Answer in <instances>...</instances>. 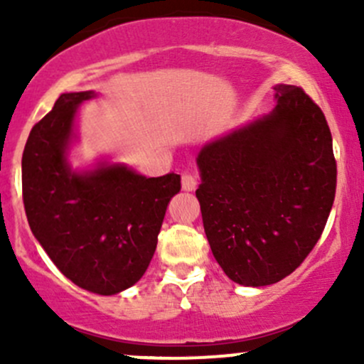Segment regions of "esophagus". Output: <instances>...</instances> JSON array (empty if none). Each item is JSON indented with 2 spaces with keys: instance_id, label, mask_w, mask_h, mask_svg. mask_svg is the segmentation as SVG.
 <instances>
[{
  "instance_id": "esophagus-1",
  "label": "esophagus",
  "mask_w": 364,
  "mask_h": 364,
  "mask_svg": "<svg viewBox=\"0 0 364 364\" xmlns=\"http://www.w3.org/2000/svg\"><path fill=\"white\" fill-rule=\"evenodd\" d=\"M181 186L185 192H193L197 188V178L193 174H190V172H185L181 176Z\"/></svg>"
}]
</instances>
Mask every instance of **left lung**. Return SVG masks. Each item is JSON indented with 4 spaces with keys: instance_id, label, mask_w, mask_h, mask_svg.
Segmentation results:
<instances>
[{
    "instance_id": "obj_1",
    "label": "left lung",
    "mask_w": 364,
    "mask_h": 364,
    "mask_svg": "<svg viewBox=\"0 0 364 364\" xmlns=\"http://www.w3.org/2000/svg\"><path fill=\"white\" fill-rule=\"evenodd\" d=\"M269 114L208 142L197 156L205 237L247 287L277 284L314 250L336 192L333 137L301 87L274 86Z\"/></svg>"
}]
</instances>
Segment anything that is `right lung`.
<instances>
[{
  "instance_id": "1",
  "label": "right lung",
  "mask_w": 364,
  "mask_h": 364,
  "mask_svg": "<svg viewBox=\"0 0 364 364\" xmlns=\"http://www.w3.org/2000/svg\"><path fill=\"white\" fill-rule=\"evenodd\" d=\"M95 91L63 93L29 132L23 153V200L33 236L80 289L112 296L142 278L156 250L179 174L146 178L123 164L72 171L75 116Z\"/></svg>"
}]
</instances>
